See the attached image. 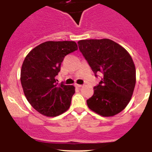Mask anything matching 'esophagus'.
Masks as SVG:
<instances>
[{
	"label": "esophagus",
	"instance_id": "esophagus-1",
	"mask_svg": "<svg viewBox=\"0 0 152 152\" xmlns=\"http://www.w3.org/2000/svg\"><path fill=\"white\" fill-rule=\"evenodd\" d=\"M76 86L77 87H79V88H80V87H82L83 85H76Z\"/></svg>",
	"mask_w": 152,
	"mask_h": 152
}]
</instances>
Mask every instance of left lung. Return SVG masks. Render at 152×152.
<instances>
[{
  "label": "left lung",
  "instance_id": "1",
  "mask_svg": "<svg viewBox=\"0 0 152 152\" xmlns=\"http://www.w3.org/2000/svg\"><path fill=\"white\" fill-rule=\"evenodd\" d=\"M78 45L95 76H102L93 96L87 100V106L104 117L118 114L130 102L135 86V66L131 56L109 39H83Z\"/></svg>",
  "mask_w": 152,
  "mask_h": 152
}]
</instances>
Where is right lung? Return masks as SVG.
I'll return each instance as SVG.
<instances>
[{"mask_svg": "<svg viewBox=\"0 0 152 152\" xmlns=\"http://www.w3.org/2000/svg\"><path fill=\"white\" fill-rule=\"evenodd\" d=\"M78 49L73 41H48L31 50L20 73L24 94L37 112L54 117L69 109L75 93L73 85L58 84L56 79L66 55Z\"/></svg>", "mask_w": 152, "mask_h": 152, "instance_id": "add662e5", "label": "right lung"}]
</instances>
